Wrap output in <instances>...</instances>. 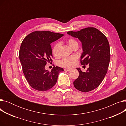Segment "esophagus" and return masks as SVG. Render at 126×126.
<instances>
[{"instance_id":"esophagus-1","label":"esophagus","mask_w":126,"mask_h":126,"mask_svg":"<svg viewBox=\"0 0 126 126\" xmlns=\"http://www.w3.org/2000/svg\"><path fill=\"white\" fill-rule=\"evenodd\" d=\"M71 70V69L68 68H65V69H64V70H65V71H70V70Z\"/></svg>"}]
</instances>
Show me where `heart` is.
Returning a JSON list of instances; mask_svg holds the SVG:
<instances>
[{
  "mask_svg": "<svg viewBox=\"0 0 126 126\" xmlns=\"http://www.w3.org/2000/svg\"><path fill=\"white\" fill-rule=\"evenodd\" d=\"M67 42L70 48H72L76 45H78L77 41L74 39L70 38L67 40ZM60 48V44L58 43L55 45L52 49L53 55L55 57H58L59 54V50ZM77 63V58L75 56H72L70 57L65 58L62 59V60L59 62L60 65L61 66L67 68H71L74 67Z\"/></svg>",
  "mask_w": 126,
  "mask_h": 126,
  "instance_id": "b5f03b06",
  "label": "heart"
}]
</instances>
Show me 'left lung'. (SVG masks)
<instances>
[{"label":"left lung","instance_id":"left-lung-1","mask_svg":"<svg viewBox=\"0 0 126 126\" xmlns=\"http://www.w3.org/2000/svg\"><path fill=\"white\" fill-rule=\"evenodd\" d=\"M67 34L78 38L82 43V65H89L86 72L77 68L79 77L74 82L78 90L87 92L97 88L107 74L110 60V46L103 33L94 28H87L78 32L69 31Z\"/></svg>","mask_w":126,"mask_h":126}]
</instances>
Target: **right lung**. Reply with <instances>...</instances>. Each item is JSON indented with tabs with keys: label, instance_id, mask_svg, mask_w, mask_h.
<instances>
[{
	"label": "right lung",
	"instance_id": "1",
	"mask_svg": "<svg viewBox=\"0 0 126 126\" xmlns=\"http://www.w3.org/2000/svg\"><path fill=\"white\" fill-rule=\"evenodd\" d=\"M64 35L49 31H36L26 36L21 44L19 59L26 81L38 91L51 88L57 81L59 73L64 69L54 66L49 72L45 69L47 62L52 61L50 44Z\"/></svg>",
	"mask_w": 126,
	"mask_h": 126
}]
</instances>
